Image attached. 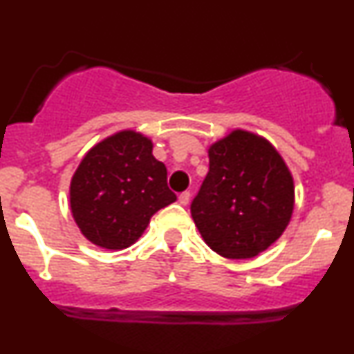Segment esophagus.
I'll use <instances>...</instances> for the list:
<instances>
[{"label": "esophagus", "instance_id": "34e87169", "mask_svg": "<svg viewBox=\"0 0 354 354\" xmlns=\"http://www.w3.org/2000/svg\"><path fill=\"white\" fill-rule=\"evenodd\" d=\"M189 198H191V193L189 191H185V193H181L180 194V198H178V200H180V203L183 206H186L189 203Z\"/></svg>", "mask_w": 354, "mask_h": 354}]
</instances>
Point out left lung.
<instances>
[{
  "mask_svg": "<svg viewBox=\"0 0 354 354\" xmlns=\"http://www.w3.org/2000/svg\"><path fill=\"white\" fill-rule=\"evenodd\" d=\"M209 171L191 216L211 250L230 259L263 253L290 225L295 183L266 138L234 129L208 149Z\"/></svg>",
  "mask_w": 354,
  "mask_h": 354,
  "instance_id": "1",
  "label": "left lung"
}]
</instances>
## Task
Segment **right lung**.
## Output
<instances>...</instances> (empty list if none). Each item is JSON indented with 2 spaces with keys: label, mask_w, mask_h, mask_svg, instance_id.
<instances>
[{
  "label": "right lung",
  "mask_w": 354,
  "mask_h": 354,
  "mask_svg": "<svg viewBox=\"0 0 354 354\" xmlns=\"http://www.w3.org/2000/svg\"><path fill=\"white\" fill-rule=\"evenodd\" d=\"M153 141L135 129L104 138L84 154L71 178L70 206L83 236L106 250L140 239L158 209L176 201Z\"/></svg>",
  "instance_id": "right-lung-1"
}]
</instances>
